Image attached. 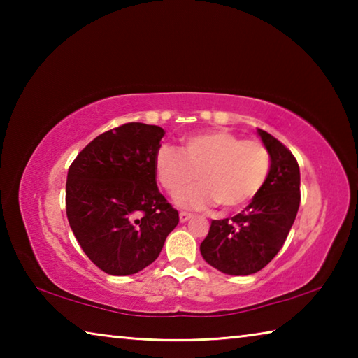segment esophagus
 I'll use <instances>...</instances> for the list:
<instances>
[{
	"label": "esophagus",
	"mask_w": 358,
	"mask_h": 358,
	"mask_svg": "<svg viewBox=\"0 0 358 358\" xmlns=\"http://www.w3.org/2000/svg\"><path fill=\"white\" fill-rule=\"evenodd\" d=\"M192 217V215L191 213H186V211H181L180 213V222H186V221H189Z\"/></svg>",
	"instance_id": "esophagus-1"
}]
</instances>
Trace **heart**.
I'll list each match as a JSON object with an SVG mask.
<instances>
[{
	"mask_svg": "<svg viewBox=\"0 0 358 358\" xmlns=\"http://www.w3.org/2000/svg\"><path fill=\"white\" fill-rule=\"evenodd\" d=\"M270 151L259 141H243L226 129L199 132L183 145H161L155 155L159 185L175 194L197 176L201 183L175 197L178 207L203 210L217 203L237 210L262 191L270 175Z\"/></svg>",
	"mask_w": 358,
	"mask_h": 358,
	"instance_id": "1",
	"label": "heart"
}]
</instances>
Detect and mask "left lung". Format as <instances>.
Instances as JSON below:
<instances>
[{"mask_svg": "<svg viewBox=\"0 0 358 358\" xmlns=\"http://www.w3.org/2000/svg\"><path fill=\"white\" fill-rule=\"evenodd\" d=\"M257 134L271 159L265 186L241 213L211 221L201 243L207 264L232 276L257 273L280 252L300 207L299 162L268 132Z\"/></svg>", "mask_w": 358, "mask_h": 358, "instance_id": "8db88e82", "label": "left lung"}]
</instances>
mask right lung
<instances>
[{
    "label": "right lung",
    "mask_w": 358,
    "mask_h": 358,
    "mask_svg": "<svg viewBox=\"0 0 358 358\" xmlns=\"http://www.w3.org/2000/svg\"><path fill=\"white\" fill-rule=\"evenodd\" d=\"M164 129L126 123L90 142L66 181V215L90 260L113 276L155 262L178 211L157 189L155 155Z\"/></svg>",
    "instance_id": "right-lung-1"
}]
</instances>
